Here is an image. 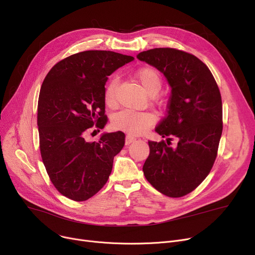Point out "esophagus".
Listing matches in <instances>:
<instances>
[{"label":"esophagus","instance_id":"esophagus-1","mask_svg":"<svg viewBox=\"0 0 255 255\" xmlns=\"http://www.w3.org/2000/svg\"><path fill=\"white\" fill-rule=\"evenodd\" d=\"M135 137H133V136H131V135H126V137H125V144L126 145H129L130 143H132L133 141H135Z\"/></svg>","mask_w":255,"mask_h":255}]
</instances>
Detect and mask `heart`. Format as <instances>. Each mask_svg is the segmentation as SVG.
<instances>
[{"label": "heart", "instance_id": "1", "mask_svg": "<svg viewBox=\"0 0 255 255\" xmlns=\"http://www.w3.org/2000/svg\"><path fill=\"white\" fill-rule=\"evenodd\" d=\"M137 82L141 85L143 90L150 96H154L159 92L162 85L161 76L153 67H141L135 74ZM118 83L116 79H112L107 84L104 93L106 104L112 105L116 101V91ZM155 123L153 115L148 113H138L133 111H122L116 114L113 118L112 125L115 129L127 131L131 134H141Z\"/></svg>", "mask_w": 255, "mask_h": 255}]
</instances>
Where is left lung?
I'll return each mask as SVG.
<instances>
[{"label":"left lung","instance_id":"1","mask_svg":"<svg viewBox=\"0 0 255 255\" xmlns=\"http://www.w3.org/2000/svg\"><path fill=\"white\" fill-rule=\"evenodd\" d=\"M139 61L155 67L171 88L167 114L155 131L161 141H149L143 175L169 197L193 191L211 171L222 133V101L210 69L198 58L176 48L141 51ZM171 140L178 143L170 147Z\"/></svg>","mask_w":255,"mask_h":255}]
</instances>
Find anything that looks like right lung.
<instances>
[{"label": "right lung", "instance_id": "obj_1", "mask_svg": "<svg viewBox=\"0 0 255 255\" xmlns=\"http://www.w3.org/2000/svg\"><path fill=\"white\" fill-rule=\"evenodd\" d=\"M134 60L110 50H87L66 58L45 76L38 100L40 152L50 181L64 196L84 202L106 184L114 157L125 144L123 132L103 133L87 141L94 127L103 129L105 83Z\"/></svg>", "mask_w": 255, "mask_h": 255}]
</instances>
